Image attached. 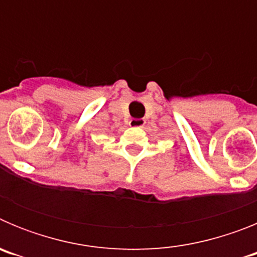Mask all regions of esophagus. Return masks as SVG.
I'll use <instances>...</instances> for the list:
<instances>
[{"instance_id":"esophagus-1","label":"esophagus","mask_w":257,"mask_h":257,"mask_svg":"<svg viewBox=\"0 0 257 257\" xmlns=\"http://www.w3.org/2000/svg\"><path fill=\"white\" fill-rule=\"evenodd\" d=\"M145 124L144 118H131L130 126L133 127H143Z\"/></svg>"}]
</instances>
